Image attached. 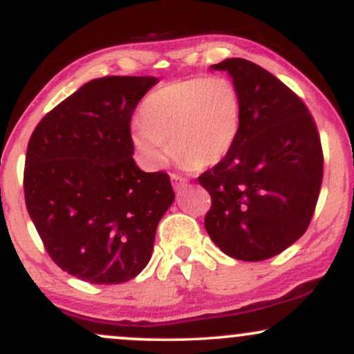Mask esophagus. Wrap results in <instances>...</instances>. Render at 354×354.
<instances>
[{
  "label": "esophagus",
  "mask_w": 354,
  "mask_h": 354,
  "mask_svg": "<svg viewBox=\"0 0 354 354\" xmlns=\"http://www.w3.org/2000/svg\"><path fill=\"white\" fill-rule=\"evenodd\" d=\"M171 183H173L174 189H181V188H185L186 183H188V181H186L185 178L178 176V174H171Z\"/></svg>",
  "instance_id": "obj_1"
}]
</instances>
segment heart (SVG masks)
<instances>
[{"instance_id": "obj_1", "label": "heart", "mask_w": 354, "mask_h": 354, "mask_svg": "<svg viewBox=\"0 0 354 354\" xmlns=\"http://www.w3.org/2000/svg\"><path fill=\"white\" fill-rule=\"evenodd\" d=\"M131 140L149 166L174 156L186 166L209 168L231 151L239 136L243 103L225 76L171 81L146 96ZM172 146L169 147V145Z\"/></svg>"}]
</instances>
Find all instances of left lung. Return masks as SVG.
<instances>
[{"label":"left lung","mask_w":354,"mask_h":354,"mask_svg":"<svg viewBox=\"0 0 354 354\" xmlns=\"http://www.w3.org/2000/svg\"><path fill=\"white\" fill-rule=\"evenodd\" d=\"M213 70L231 75L243 116L231 151L198 176L211 196L205 228L231 258L263 261L310 226L323 181L318 128L303 100L265 68L230 58Z\"/></svg>","instance_id":"8db88e82"}]
</instances>
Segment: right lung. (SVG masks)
Instances as JSON below:
<instances>
[{
    "label": "right lung",
    "mask_w": 354,
    "mask_h": 354,
    "mask_svg": "<svg viewBox=\"0 0 354 354\" xmlns=\"http://www.w3.org/2000/svg\"><path fill=\"white\" fill-rule=\"evenodd\" d=\"M154 76H104L46 113L30 138L24 201L50 258L68 274L120 284L148 265L174 191L168 173H145L131 116Z\"/></svg>",
    "instance_id": "right-lung-1"
}]
</instances>
